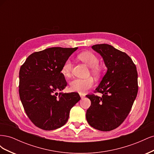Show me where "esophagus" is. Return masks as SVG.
<instances>
[{
    "label": "esophagus",
    "mask_w": 154,
    "mask_h": 154,
    "mask_svg": "<svg viewBox=\"0 0 154 154\" xmlns=\"http://www.w3.org/2000/svg\"><path fill=\"white\" fill-rule=\"evenodd\" d=\"M80 97H81V98L82 99V98H83V97H85V96L83 95V94H80Z\"/></svg>",
    "instance_id": "esophagus-1"
}]
</instances>
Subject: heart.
Segmentation results:
<instances>
[{"label": "heart", "instance_id": "1", "mask_svg": "<svg viewBox=\"0 0 154 154\" xmlns=\"http://www.w3.org/2000/svg\"><path fill=\"white\" fill-rule=\"evenodd\" d=\"M79 58L91 67V72L96 76H98L101 72V67L98 64L99 58L92 52L87 51L79 55ZM72 63L71 59L66 60L63 63L61 72L65 77H69L71 74ZM94 85V79L91 77L87 78H76L70 83V89L72 91L84 93Z\"/></svg>", "mask_w": 154, "mask_h": 154}]
</instances>
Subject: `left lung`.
Listing matches in <instances>:
<instances>
[{"mask_svg":"<svg viewBox=\"0 0 154 154\" xmlns=\"http://www.w3.org/2000/svg\"><path fill=\"white\" fill-rule=\"evenodd\" d=\"M103 59L107 71L95 92L102 97L88 94L91 105L86 119L92 127L101 131H110L127 117L138 91L137 72L128 55L109 44L92 46Z\"/></svg>","mask_w":154,"mask_h":154,"instance_id":"1","label":"left lung"}]
</instances>
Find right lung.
<instances>
[{
  "mask_svg": "<svg viewBox=\"0 0 154 154\" xmlns=\"http://www.w3.org/2000/svg\"><path fill=\"white\" fill-rule=\"evenodd\" d=\"M78 48H51L32 53L20 69L19 95L26 114L37 127L60 128L72 107L80 100L77 92L62 93L67 82L61 72L63 63Z\"/></svg>",
  "mask_w": 154,
  "mask_h": 154,
  "instance_id": "obj_1",
  "label": "right lung"
}]
</instances>
